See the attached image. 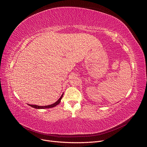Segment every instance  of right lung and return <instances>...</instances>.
I'll return each mask as SVG.
<instances>
[{
	"mask_svg": "<svg viewBox=\"0 0 147 147\" xmlns=\"http://www.w3.org/2000/svg\"><path fill=\"white\" fill-rule=\"evenodd\" d=\"M63 96V94L61 95V96L60 97V98L58 99L56 102H55L54 103L50 105H48V106H38V105H28L30 106L34 107V108H36V109H47V108H51V107H53L56 106L57 105L59 104L61 102V99H62Z\"/></svg>",
	"mask_w": 147,
	"mask_h": 147,
	"instance_id": "1",
	"label": "right lung"
}]
</instances>
